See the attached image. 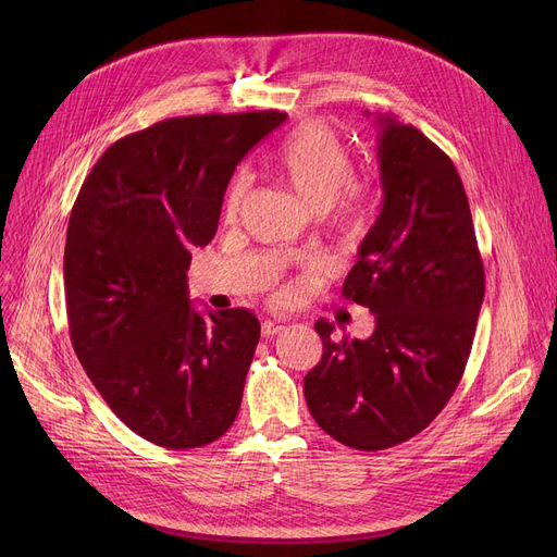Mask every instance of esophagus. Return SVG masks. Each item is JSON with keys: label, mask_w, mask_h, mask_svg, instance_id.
Listing matches in <instances>:
<instances>
[{"label": "esophagus", "mask_w": 557, "mask_h": 557, "mask_svg": "<svg viewBox=\"0 0 557 557\" xmlns=\"http://www.w3.org/2000/svg\"><path fill=\"white\" fill-rule=\"evenodd\" d=\"M280 332H284V323H280V320H263V323H261V336L271 338Z\"/></svg>", "instance_id": "esophagus-1"}]
</instances>
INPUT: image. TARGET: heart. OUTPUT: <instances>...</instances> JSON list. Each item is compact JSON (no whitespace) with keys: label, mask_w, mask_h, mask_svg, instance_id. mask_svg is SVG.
I'll return each instance as SVG.
<instances>
[{"label":"heart","mask_w":557,"mask_h":557,"mask_svg":"<svg viewBox=\"0 0 557 557\" xmlns=\"http://www.w3.org/2000/svg\"><path fill=\"white\" fill-rule=\"evenodd\" d=\"M277 171L311 210L325 212L343 239L359 242L370 232L379 208L376 187L355 175L352 153L330 126L311 122L290 133L280 146ZM248 189V173L234 175L223 205L227 219L237 216ZM298 296L300 284H284L277 288L275 300L290 302Z\"/></svg>","instance_id":"b5f03b06"}]
</instances>
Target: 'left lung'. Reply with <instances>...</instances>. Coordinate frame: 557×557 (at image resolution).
<instances>
[{"instance_id": "left-lung-1", "label": "left lung", "mask_w": 557, "mask_h": 557, "mask_svg": "<svg viewBox=\"0 0 557 557\" xmlns=\"http://www.w3.org/2000/svg\"><path fill=\"white\" fill-rule=\"evenodd\" d=\"M384 208L359 246L343 298L374 313V332L332 338L305 376L313 420L334 441L388 449L426 429L451 399L485 296L470 202L449 156L411 124L379 116Z\"/></svg>"}]
</instances>
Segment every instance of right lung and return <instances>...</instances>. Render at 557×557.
<instances>
[{"label": "right lung", "instance_id": "right-lung-1", "mask_svg": "<svg viewBox=\"0 0 557 557\" xmlns=\"http://www.w3.org/2000/svg\"><path fill=\"white\" fill-rule=\"evenodd\" d=\"M286 114L171 116L110 144L83 181L65 242L74 352L131 431L210 445L239 413L259 320L191 309V250L216 234L234 169Z\"/></svg>", "mask_w": 557, "mask_h": 557}]
</instances>
